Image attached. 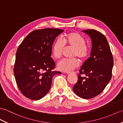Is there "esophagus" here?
I'll return each instance as SVG.
<instances>
[{
  "label": "esophagus",
  "instance_id": "34e87169",
  "mask_svg": "<svg viewBox=\"0 0 123 123\" xmlns=\"http://www.w3.org/2000/svg\"><path fill=\"white\" fill-rule=\"evenodd\" d=\"M67 74H71V73H70V72H68V73H67ZM73 74H75V72H73Z\"/></svg>",
  "mask_w": 123,
  "mask_h": 123
}]
</instances>
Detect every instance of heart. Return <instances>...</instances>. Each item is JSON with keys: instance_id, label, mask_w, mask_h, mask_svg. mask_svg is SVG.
Here are the masks:
<instances>
[{"instance_id": "1", "label": "heart", "mask_w": 123, "mask_h": 123, "mask_svg": "<svg viewBox=\"0 0 123 123\" xmlns=\"http://www.w3.org/2000/svg\"><path fill=\"white\" fill-rule=\"evenodd\" d=\"M64 46L72 48L71 56L76 57L83 61L89 55L90 50L86 45V40L83 36L77 32H71L65 35L63 40L57 38L52 47V54L54 58L59 59L64 50ZM79 61L76 58L64 59L57 63V69L59 71L70 72L79 66Z\"/></svg>"}]
</instances>
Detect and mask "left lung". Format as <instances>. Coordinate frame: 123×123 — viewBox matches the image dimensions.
I'll list each match as a JSON object with an SVG mask.
<instances>
[{
	"mask_svg": "<svg viewBox=\"0 0 123 123\" xmlns=\"http://www.w3.org/2000/svg\"><path fill=\"white\" fill-rule=\"evenodd\" d=\"M90 37L92 43L90 56L79 70L77 82L73 87L76 95L88 99L99 95L111 78L114 61L107 38L95 30L82 31ZM85 74L86 77H81Z\"/></svg>",
	"mask_w": 123,
	"mask_h": 123,
	"instance_id": "left-lung-1",
	"label": "left lung"
}]
</instances>
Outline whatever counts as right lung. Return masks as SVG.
Segmentation results:
<instances>
[{"label": "right lung", "mask_w": 123, "mask_h": 123, "mask_svg": "<svg viewBox=\"0 0 123 123\" xmlns=\"http://www.w3.org/2000/svg\"><path fill=\"white\" fill-rule=\"evenodd\" d=\"M63 31L56 28L34 31L18 48L14 75L18 88L26 97L34 100L42 98L51 87L52 78L61 74L52 70L55 64L51 56L55 39Z\"/></svg>", "instance_id": "obj_1"}]
</instances>
